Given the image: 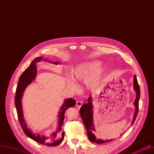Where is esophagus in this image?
<instances>
[{"mask_svg":"<svg viewBox=\"0 0 154 154\" xmlns=\"http://www.w3.org/2000/svg\"><path fill=\"white\" fill-rule=\"evenodd\" d=\"M82 105V102L81 101V100H78V101H77V103H76V108L78 109H79Z\"/></svg>","mask_w":154,"mask_h":154,"instance_id":"obj_1","label":"esophagus"}]
</instances>
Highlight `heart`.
Here are the masks:
<instances>
[{"label":"heart","instance_id":"heart-1","mask_svg":"<svg viewBox=\"0 0 154 154\" xmlns=\"http://www.w3.org/2000/svg\"><path fill=\"white\" fill-rule=\"evenodd\" d=\"M103 63L99 60H89L77 64L73 69L75 80L86 82L90 90H97L101 85V79L105 69L102 66ZM68 85L73 90H78L79 86L72 77L68 79Z\"/></svg>","mask_w":154,"mask_h":154}]
</instances>
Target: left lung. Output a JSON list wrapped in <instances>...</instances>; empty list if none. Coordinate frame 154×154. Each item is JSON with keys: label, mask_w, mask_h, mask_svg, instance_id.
<instances>
[{"label": "left lung", "mask_w": 154, "mask_h": 154, "mask_svg": "<svg viewBox=\"0 0 154 154\" xmlns=\"http://www.w3.org/2000/svg\"><path fill=\"white\" fill-rule=\"evenodd\" d=\"M134 90L136 93V97L135 101L134 103V105L135 108V112L134 114L133 119L131 121V125H133L135 120L136 117H137L138 110H139V100L140 97V88L138 85V82L137 77L135 75H134ZM93 97H90L88 99V103L86 104H84L82 105V106L80 109V115L82 118V120L84 122L86 129L87 130V135L90 141L95 143L97 144H102L104 143H107L111 141L113 139H109L104 140L103 139H97L94 132L96 131L94 126V106H93ZM122 135V134H121Z\"/></svg>", "instance_id": "8db88e82"}]
</instances>
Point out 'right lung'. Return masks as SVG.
I'll return each mask as SVG.
<instances>
[{
    "label": "right lung",
    "instance_id": "right-lung-1",
    "mask_svg": "<svg viewBox=\"0 0 154 154\" xmlns=\"http://www.w3.org/2000/svg\"><path fill=\"white\" fill-rule=\"evenodd\" d=\"M42 60L46 62L50 63L55 65L60 64L59 62H52L49 61L47 59L43 58L42 57H38L31 63L29 67L26 69L25 71L21 75L17 86L16 96L15 97V104L17 112V116L19 120L20 126L23 128L25 134L38 143L45 144L48 146H54L59 145L63 141L64 137V131H62V126L64 124V114L67 109L70 107H73L76 104L75 100L73 99L69 98L65 99L64 102L60 108L58 114L57 127L56 130L50 133H34L28 126L25 119L24 117L23 106H22V98L23 97V93L27 86L35 80L37 74V67L36 64Z\"/></svg>",
    "mask_w": 154,
    "mask_h": 154
}]
</instances>
